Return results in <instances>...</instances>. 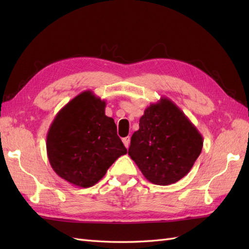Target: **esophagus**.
I'll return each instance as SVG.
<instances>
[{
	"label": "esophagus",
	"mask_w": 249,
	"mask_h": 249,
	"mask_svg": "<svg viewBox=\"0 0 249 249\" xmlns=\"http://www.w3.org/2000/svg\"><path fill=\"white\" fill-rule=\"evenodd\" d=\"M123 142H124V146L127 148V147H129V145H130V137L127 136V137H124V138H123Z\"/></svg>",
	"instance_id": "34e87169"
}]
</instances>
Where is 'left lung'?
I'll return each instance as SVG.
<instances>
[{
	"mask_svg": "<svg viewBox=\"0 0 249 249\" xmlns=\"http://www.w3.org/2000/svg\"><path fill=\"white\" fill-rule=\"evenodd\" d=\"M203 139L185 113L167 97L150 104L133 134L129 156L150 183L183 178L201 153Z\"/></svg>",
	"mask_w": 249,
	"mask_h": 249,
	"instance_id": "8db88e82",
	"label": "left lung"
}]
</instances>
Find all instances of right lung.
I'll list each match as a JSON object with an SVG mask.
<instances>
[{"instance_id":"right-lung-1","label":"right lung","mask_w":249,"mask_h":249,"mask_svg":"<svg viewBox=\"0 0 249 249\" xmlns=\"http://www.w3.org/2000/svg\"><path fill=\"white\" fill-rule=\"evenodd\" d=\"M106 102L87 90L67 103L53 120L47 136L52 168L73 186L88 188L106 175L126 148L116 124L105 114Z\"/></svg>"}]
</instances>
